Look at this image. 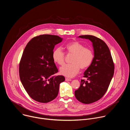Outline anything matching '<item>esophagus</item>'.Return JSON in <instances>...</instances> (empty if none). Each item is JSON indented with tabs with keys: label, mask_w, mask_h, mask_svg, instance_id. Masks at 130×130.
Masks as SVG:
<instances>
[{
	"label": "esophagus",
	"mask_w": 130,
	"mask_h": 130,
	"mask_svg": "<svg viewBox=\"0 0 130 130\" xmlns=\"http://www.w3.org/2000/svg\"><path fill=\"white\" fill-rule=\"evenodd\" d=\"M65 81H71V79H69V78H65Z\"/></svg>",
	"instance_id": "1"
}]
</instances>
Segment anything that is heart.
I'll return each instance as SVG.
<instances>
[{
    "label": "heart",
    "mask_w": 130,
    "mask_h": 130,
    "mask_svg": "<svg viewBox=\"0 0 130 130\" xmlns=\"http://www.w3.org/2000/svg\"><path fill=\"white\" fill-rule=\"evenodd\" d=\"M68 53L73 54L70 64H65L60 69L61 75L71 78L76 76L80 68L84 69L88 67L94 59V53L88 48L78 42H72L65 46ZM52 59L55 63L61 65L64 62L65 54L60 47L57 48L52 53Z\"/></svg>",
    "instance_id": "b5f03b06"
}]
</instances>
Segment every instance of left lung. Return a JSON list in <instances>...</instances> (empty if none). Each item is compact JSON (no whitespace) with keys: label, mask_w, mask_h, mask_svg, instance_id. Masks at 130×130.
Instances as JSON below:
<instances>
[{"label":"left lung","mask_w":130,"mask_h":130,"mask_svg":"<svg viewBox=\"0 0 130 130\" xmlns=\"http://www.w3.org/2000/svg\"><path fill=\"white\" fill-rule=\"evenodd\" d=\"M79 38L88 39L92 43L94 57L90 65L84 73L87 80H81L80 87L75 91L77 99L89 104L101 99L106 92L114 73V64L109 49L102 40L90 35Z\"/></svg>","instance_id":"8db88e82"}]
</instances>
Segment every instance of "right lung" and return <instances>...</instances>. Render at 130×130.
Wrapping results in <instances>:
<instances>
[{"label": "right lung", "mask_w": 130, "mask_h": 130, "mask_svg": "<svg viewBox=\"0 0 130 130\" xmlns=\"http://www.w3.org/2000/svg\"><path fill=\"white\" fill-rule=\"evenodd\" d=\"M63 39L54 35H41L26 45L19 67L21 82L29 96L41 103L49 102L58 95L63 76H53L58 71L52 59L55 45Z\"/></svg>", "instance_id": "right-lung-1"}]
</instances>
